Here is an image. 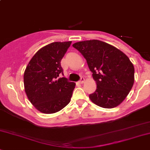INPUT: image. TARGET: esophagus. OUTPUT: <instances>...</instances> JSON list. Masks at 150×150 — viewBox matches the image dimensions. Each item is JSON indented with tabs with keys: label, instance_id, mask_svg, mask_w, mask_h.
<instances>
[{
	"label": "esophagus",
	"instance_id": "1",
	"mask_svg": "<svg viewBox=\"0 0 150 150\" xmlns=\"http://www.w3.org/2000/svg\"><path fill=\"white\" fill-rule=\"evenodd\" d=\"M84 82V77H81V79H80V81H79V84H83Z\"/></svg>",
	"mask_w": 150,
	"mask_h": 150
}]
</instances>
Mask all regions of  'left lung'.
<instances>
[{
	"instance_id": "left-lung-1",
	"label": "left lung",
	"mask_w": 150,
	"mask_h": 150,
	"mask_svg": "<svg viewBox=\"0 0 150 150\" xmlns=\"http://www.w3.org/2000/svg\"><path fill=\"white\" fill-rule=\"evenodd\" d=\"M73 47L85 58L96 81V90L89 96L91 101L104 108L119 105L134 82V65L127 55L98 40L78 42Z\"/></svg>"
}]
</instances>
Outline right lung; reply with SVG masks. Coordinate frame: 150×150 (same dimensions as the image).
Here are the masks:
<instances>
[{
  "instance_id": "right-lung-1",
  "label": "right lung",
  "mask_w": 150,
  "mask_h": 150,
  "mask_svg": "<svg viewBox=\"0 0 150 150\" xmlns=\"http://www.w3.org/2000/svg\"><path fill=\"white\" fill-rule=\"evenodd\" d=\"M71 41L55 42L40 49L26 67L24 85L30 103L42 113L58 112L71 101L75 88L63 74L61 61Z\"/></svg>"
}]
</instances>
